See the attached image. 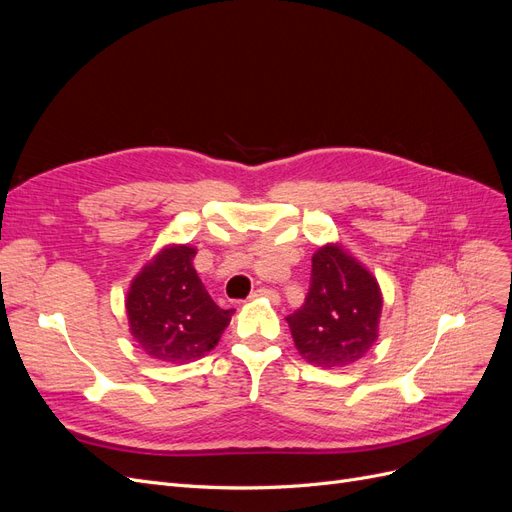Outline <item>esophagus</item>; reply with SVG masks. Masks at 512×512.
Instances as JSON below:
<instances>
[{"instance_id":"1","label":"esophagus","mask_w":512,"mask_h":512,"mask_svg":"<svg viewBox=\"0 0 512 512\" xmlns=\"http://www.w3.org/2000/svg\"><path fill=\"white\" fill-rule=\"evenodd\" d=\"M260 297H265V299H271L273 303L280 299L277 297V292L275 290H271V288H256L252 294H250V299H260Z\"/></svg>"}]
</instances>
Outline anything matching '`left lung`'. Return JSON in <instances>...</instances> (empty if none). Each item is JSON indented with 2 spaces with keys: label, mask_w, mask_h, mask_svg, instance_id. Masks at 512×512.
<instances>
[{
  "label": "left lung",
  "mask_w": 512,
  "mask_h": 512,
  "mask_svg": "<svg viewBox=\"0 0 512 512\" xmlns=\"http://www.w3.org/2000/svg\"><path fill=\"white\" fill-rule=\"evenodd\" d=\"M380 314L382 290L376 275L342 243H327L312 256L305 303L286 322L307 363L335 369L363 359L376 344Z\"/></svg>",
  "instance_id": "left-lung-1"
}]
</instances>
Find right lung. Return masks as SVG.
Wrapping results in <instances>:
<instances>
[{
  "label": "right lung",
  "mask_w": 512,
  "mask_h": 512,
  "mask_svg": "<svg viewBox=\"0 0 512 512\" xmlns=\"http://www.w3.org/2000/svg\"><path fill=\"white\" fill-rule=\"evenodd\" d=\"M196 247L168 243L134 275L126 297L134 342L151 359L192 363L218 346L235 309L209 297L192 265Z\"/></svg>",
  "instance_id": "add662e5"
}]
</instances>
